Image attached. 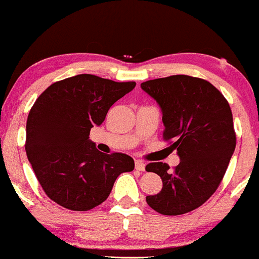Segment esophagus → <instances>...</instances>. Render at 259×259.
<instances>
[{"mask_svg": "<svg viewBox=\"0 0 259 259\" xmlns=\"http://www.w3.org/2000/svg\"><path fill=\"white\" fill-rule=\"evenodd\" d=\"M135 169H136V170L144 171V170H145V163L142 162V160L136 159V160H135Z\"/></svg>", "mask_w": 259, "mask_h": 259, "instance_id": "1", "label": "esophagus"}]
</instances>
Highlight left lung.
<instances>
[{
  "label": "left lung",
  "instance_id": "left-lung-1",
  "mask_svg": "<svg viewBox=\"0 0 259 259\" xmlns=\"http://www.w3.org/2000/svg\"><path fill=\"white\" fill-rule=\"evenodd\" d=\"M141 88L160 106L163 139L181 159L173 170L167 163H148L146 170L158 174L163 186L146 202L160 214H185L202 206L224 178L236 147L231 108L215 86L195 76L148 80Z\"/></svg>",
  "mask_w": 259,
  "mask_h": 259
}]
</instances>
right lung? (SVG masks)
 <instances>
[{"label": "right lung", "mask_w": 259, "mask_h": 259, "mask_svg": "<svg viewBox=\"0 0 259 259\" xmlns=\"http://www.w3.org/2000/svg\"><path fill=\"white\" fill-rule=\"evenodd\" d=\"M135 85L79 74L53 82L35 101L26 120V156L45 194L59 206L92 209L108 198L118 175L134 169L132 157L100 152L89 135Z\"/></svg>", "instance_id": "add662e5"}]
</instances>
